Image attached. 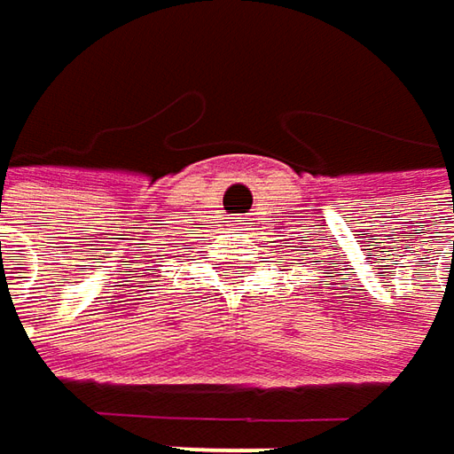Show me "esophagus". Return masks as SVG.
<instances>
[{
	"instance_id": "obj_1",
	"label": "esophagus",
	"mask_w": 454,
	"mask_h": 454,
	"mask_svg": "<svg viewBox=\"0 0 454 454\" xmlns=\"http://www.w3.org/2000/svg\"><path fill=\"white\" fill-rule=\"evenodd\" d=\"M232 227H245V219H235V224Z\"/></svg>"
}]
</instances>
